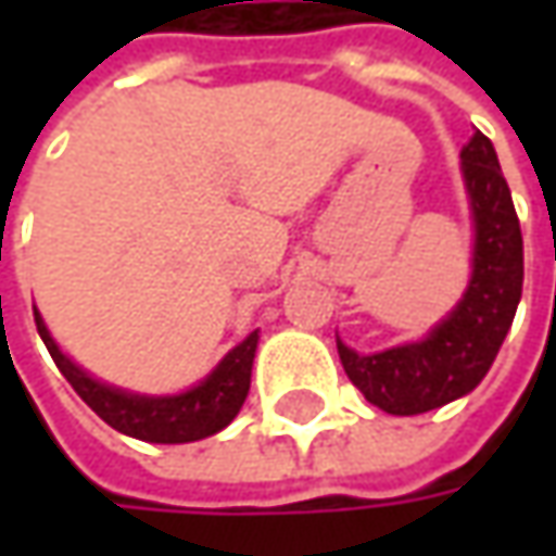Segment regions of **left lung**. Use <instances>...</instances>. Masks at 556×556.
I'll return each mask as SVG.
<instances>
[{
    "label": "left lung",
    "instance_id": "obj_1",
    "mask_svg": "<svg viewBox=\"0 0 556 556\" xmlns=\"http://www.w3.org/2000/svg\"><path fill=\"white\" fill-rule=\"evenodd\" d=\"M460 179L470 203V281L455 309L427 337L362 355L337 337L343 371L387 415H424L480 387L523 293V235L498 154L480 129L460 151Z\"/></svg>",
    "mask_w": 556,
    "mask_h": 556
}]
</instances>
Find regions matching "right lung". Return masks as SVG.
Wrapping results in <instances>:
<instances>
[{
    "mask_svg": "<svg viewBox=\"0 0 556 556\" xmlns=\"http://www.w3.org/2000/svg\"><path fill=\"white\" fill-rule=\"evenodd\" d=\"M33 315H36V331L54 358L58 371L67 377V383L79 393V399L104 424H111L126 437L141 439V442H161V445L198 442V439L225 430L238 417L247 393H250V371H253V358H256L260 328L247 333L235 350H228L223 362L194 387H188L182 393L148 395L104 383L86 368H79L74 358L54 343L42 315L36 309Z\"/></svg>",
    "mask_w": 556,
    "mask_h": 556,
    "instance_id": "add662e5",
    "label": "right lung"
}]
</instances>
